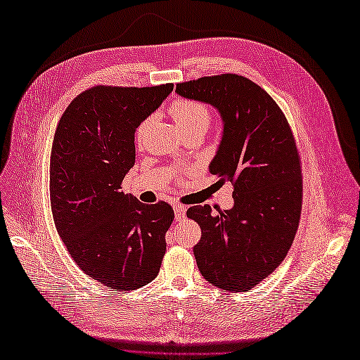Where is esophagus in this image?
<instances>
[{
  "label": "esophagus",
  "mask_w": 360,
  "mask_h": 360,
  "mask_svg": "<svg viewBox=\"0 0 360 360\" xmlns=\"http://www.w3.org/2000/svg\"><path fill=\"white\" fill-rule=\"evenodd\" d=\"M174 213H176V219L177 221H183L184 216H186V207L176 204L174 205Z\"/></svg>",
  "instance_id": "1"
}]
</instances>
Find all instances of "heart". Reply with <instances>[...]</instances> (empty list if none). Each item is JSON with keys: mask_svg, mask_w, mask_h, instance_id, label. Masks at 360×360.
I'll return each mask as SVG.
<instances>
[{"mask_svg": "<svg viewBox=\"0 0 360 360\" xmlns=\"http://www.w3.org/2000/svg\"><path fill=\"white\" fill-rule=\"evenodd\" d=\"M169 114L174 118V122H176L177 127L184 135L197 129L207 130V127L210 124V111L207 110L205 105L195 101L181 99V101L174 102L172 106L169 108ZM146 124L147 122L141 124L139 129L136 130L138 139H141V136H143Z\"/></svg>", "mask_w": 360, "mask_h": 360, "instance_id": "b5f03b06", "label": "heart"}]
</instances>
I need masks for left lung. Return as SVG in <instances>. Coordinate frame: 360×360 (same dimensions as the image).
<instances>
[{
    "label": "left lung",
    "mask_w": 360,
    "mask_h": 360,
    "mask_svg": "<svg viewBox=\"0 0 360 360\" xmlns=\"http://www.w3.org/2000/svg\"><path fill=\"white\" fill-rule=\"evenodd\" d=\"M176 93L219 112L222 138L209 169L234 186L233 209L188 210L201 226L195 259L210 284L248 291L282 263L297 231L302 176L291 129L276 102L243 76H205L177 84Z\"/></svg>",
    "instance_id": "8db88e82"
}]
</instances>
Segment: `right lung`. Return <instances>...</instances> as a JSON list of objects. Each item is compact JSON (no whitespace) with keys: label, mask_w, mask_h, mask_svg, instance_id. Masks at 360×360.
<instances>
[{"label":"right lung","mask_w":360,"mask_h":360,"mask_svg":"<svg viewBox=\"0 0 360 360\" xmlns=\"http://www.w3.org/2000/svg\"><path fill=\"white\" fill-rule=\"evenodd\" d=\"M93 86L60 118L49 167L53 222L84 274L118 291L153 281L174 219L167 202L143 204L122 183L135 165V132L172 91Z\"/></svg>","instance_id":"1"}]
</instances>
